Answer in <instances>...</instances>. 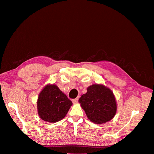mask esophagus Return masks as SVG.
Listing matches in <instances>:
<instances>
[{
    "label": "esophagus",
    "mask_w": 154,
    "mask_h": 154,
    "mask_svg": "<svg viewBox=\"0 0 154 154\" xmlns=\"http://www.w3.org/2000/svg\"><path fill=\"white\" fill-rule=\"evenodd\" d=\"M78 101V98H76V99L72 100V103H76Z\"/></svg>",
    "instance_id": "obj_1"
}]
</instances>
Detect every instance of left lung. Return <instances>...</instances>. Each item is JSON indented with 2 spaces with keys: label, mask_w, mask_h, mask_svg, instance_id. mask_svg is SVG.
<instances>
[{
  "label": "left lung",
  "mask_w": 154,
  "mask_h": 154,
  "mask_svg": "<svg viewBox=\"0 0 154 154\" xmlns=\"http://www.w3.org/2000/svg\"><path fill=\"white\" fill-rule=\"evenodd\" d=\"M78 101L88 119L96 124L109 122L114 117L117 110L112 91L103 85L89 86L87 93L83 94Z\"/></svg>",
  "instance_id": "obj_1"
}]
</instances>
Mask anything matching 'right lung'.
I'll return each mask as SVG.
<instances>
[{
	"label": "right lung",
	"instance_id": "add662e5",
	"mask_svg": "<svg viewBox=\"0 0 154 154\" xmlns=\"http://www.w3.org/2000/svg\"><path fill=\"white\" fill-rule=\"evenodd\" d=\"M72 105V101L54 84L44 87L37 100L38 116L49 123L58 122L64 118Z\"/></svg>",
	"mask_w": 154,
	"mask_h": 154
}]
</instances>
